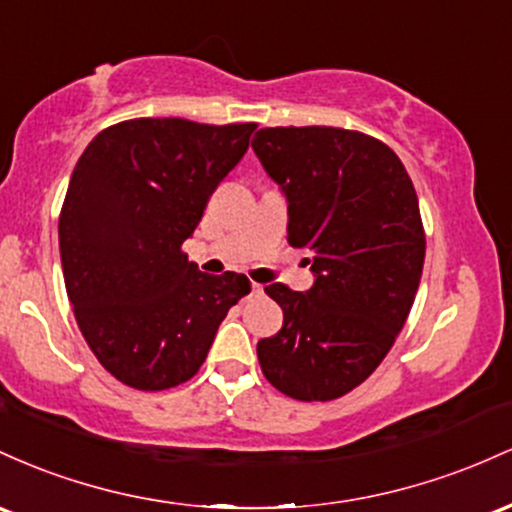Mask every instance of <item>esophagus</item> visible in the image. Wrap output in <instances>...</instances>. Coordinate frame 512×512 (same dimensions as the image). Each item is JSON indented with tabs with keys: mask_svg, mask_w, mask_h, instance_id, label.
Returning <instances> with one entry per match:
<instances>
[{
	"mask_svg": "<svg viewBox=\"0 0 512 512\" xmlns=\"http://www.w3.org/2000/svg\"><path fill=\"white\" fill-rule=\"evenodd\" d=\"M251 295L261 297V295H263V285H258V283H254V285H251Z\"/></svg>",
	"mask_w": 512,
	"mask_h": 512,
	"instance_id": "34e87169",
	"label": "esophagus"
}]
</instances>
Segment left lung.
<instances>
[{"label":"left lung","instance_id":"obj_1","mask_svg":"<svg viewBox=\"0 0 512 512\" xmlns=\"http://www.w3.org/2000/svg\"><path fill=\"white\" fill-rule=\"evenodd\" d=\"M251 147L314 273L307 292L266 287L283 329L258 341V363L292 399H338L377 370L411 312L426 258L416 191L392 149L358 130L263 128Z\"/></svg>","mask_w":512,"mask_h":512}]
</instances>
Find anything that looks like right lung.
Instances as JSON below:
<instances>
[{"instance_id":"1","label":"right lung","mask_w":512,"mask_h":512,"mask_svg":"<svg viewBox=\"0 0 512 512\" xmlns=\"http://www.w3.org/2000/svg\"><path fill=\"white\" fill-rule=\"evenodd\" d=\"M256 123L135 118L101 130L72 171L60 258L79 331L116 380L142 392L188 382L251 283L208 275L181 251Z\"/></svg>"}]
</instances>
